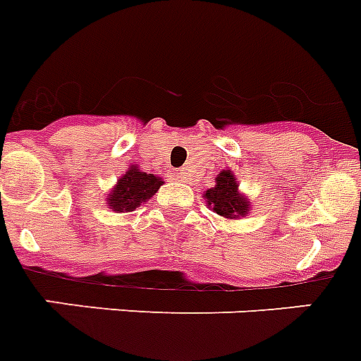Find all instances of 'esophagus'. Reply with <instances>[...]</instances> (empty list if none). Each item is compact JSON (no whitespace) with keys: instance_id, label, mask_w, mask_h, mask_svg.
I'll return each instance as SVG.
<instances>
[{"instance_id":"obj_1","label":"esophagus","mask_w":361,"mask_h":361,"mask_svg":"<svg viewBox=\"0 0 361 361\" xmlns=\"http://www.w3.org/2000/svg\"><path fill=\"white\" fill-rule=\"evenodd\" d=\"M175 175H177V178H180V180H184V178H188V175H186V171H184V169H178V171L175 173Z\"/></svg>"}]
</instances>
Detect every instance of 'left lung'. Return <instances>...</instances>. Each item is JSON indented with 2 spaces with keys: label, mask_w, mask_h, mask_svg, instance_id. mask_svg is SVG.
<instances>
[{
  "label": "left lung",
  "mask_w": 361,
  "mask_h": 361,
  "mask_svg": "<svg viewBox=\"0 0 361 361\" xmlns=\"http://www.w3.org/2000/svg\"><path fill=\"white\" fill-rule=\"evenodd\" d=\"M207 207L212 212H216L221 218L227 220H236V218H244L250 212V199L242 194L238 190V180L236 175L231 169L224 171L216 177L214 188H209L203 194Z\"/></svg>",
  "instance_id": "1"
}]
</instances>
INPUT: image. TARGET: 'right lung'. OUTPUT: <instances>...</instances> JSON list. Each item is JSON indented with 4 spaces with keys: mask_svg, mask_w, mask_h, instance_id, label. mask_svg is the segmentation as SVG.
Returning a JSON list of instances; mask_svg holds the SVG:
<instances>
[{
    "mask_svg": "<svg viewBox=\"0 0 361 361\" xmlns=\"http://www.w3.org/2000/svg\"><path fill=\"white\" fill-rule=\"evenodd\" d=\"M162 184V178L152 173H145L137 164H132L108 192L106 204L115 212H132L157 194Z\"/></svg>",
    "mask_w": 361,
    "mask_h": 361,
    "instance_id": "add662e5",
    "label": "right lung"
}]
</instances>
